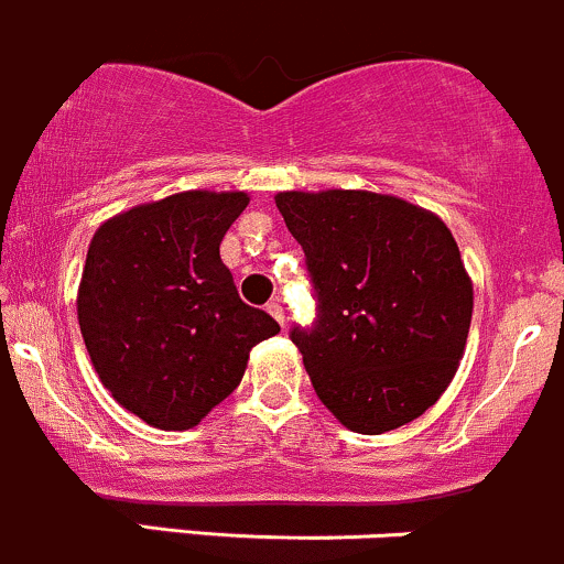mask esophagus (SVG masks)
Masks as SVG:
<instances>
[{"label": "esophagus", "instance_id": "esophagus-1", "mask_svg": "<svg viewBox=\"0 0 564 564\" xmlns=\"http://www.w3.org/2000/svg\"><path fill=\"white\" fill-rule=\"evenodd\" d=\"M265 310H269V315L274 317V321L280 323V326H284V310H282L280 301H269V306H265Z\"/></svg>", "mask_w": 564, "mask_h": 564}]
</instances>
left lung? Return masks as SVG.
Listing matches in <instances>:
<instances>
[{
    "label": "left lung",
    "mask_w": 564,
    "mask_h": 564,
    "mask_svg": "<svg viewBox=\"0 0 564 564\" xmlns=\"http://www.w3.org/2000/svg\"><path fill=\"white\" fill-rule=\"evenodd\" d=\"M317 290L315 328L290 339L321 403L348 431L409 425L458 372L474 288L449 227L392 194H276Z\"/></svg>",
    "instance_id": "1"
}]
</instances>
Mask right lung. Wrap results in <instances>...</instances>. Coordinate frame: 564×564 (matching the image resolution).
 <instances>
[{
    "instance_id": "1",
    "label": "right lung",
    "mask_w": 564,
    "mask_h": 564,
    "mask_svg": "<svg viewBox=\"0 0 564 564\" xmlns=\"http://www.w3.org/2000/svg\"><path fill=\"white\" fill-rule=\"evenodd\" d=\"M247 192L172 194L95 230L76 312L111 398L159 431H188L241 383L249 350L280 332L243 304L219 243Z\"/></svg>"
}]
</instances>
